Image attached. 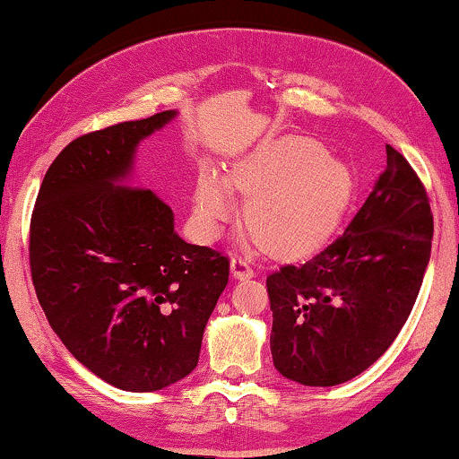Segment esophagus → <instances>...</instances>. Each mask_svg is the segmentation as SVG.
<instances>
[{
    "label": "esophagus",
    "mask_w": 459,
    "mask_h": 459,
    "mask_svg": "<svg viewBox=\"0 0 459 459\" xmlns=\"http://www.w3.org/2000/svg\"><path fill=\"white\" fill-rule=\"evenodd\" d=\"M230 272L234 275L236 280H250L255 275L253 267L248 265L247 259H242V256H234L230 263Z\"/></svg>",
    "instance_id": "esophagus-1"
}]
</instances>
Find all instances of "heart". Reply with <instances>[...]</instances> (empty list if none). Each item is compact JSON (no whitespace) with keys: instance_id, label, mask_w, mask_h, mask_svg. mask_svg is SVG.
<instances>
[{"instance_id":"b5f03b06","label":"heart","mask_w":459,"mask_h":459,"mask_svg":"<svg viewBox=\"0 0 459 459\" xmlns=\"http://www.w3.org/2000/svg\"><path fill=\"white\" fill-rule=\"evenodd\" d=\"M231 194L248 198L244 221L275 256H300L322 247L355 196L349 165L309 137H281L238 159L223 175L204 169L194 190V212L206 234L231 212Z\"/></svg>"}]
</instances>
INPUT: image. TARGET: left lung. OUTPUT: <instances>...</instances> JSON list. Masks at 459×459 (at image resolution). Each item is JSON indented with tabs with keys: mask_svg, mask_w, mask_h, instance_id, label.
<instances>
[{
	"mask_svg": "<svg viewBox=\"0 0 459 459\" xmlns=\"http://www.w3.org/2000/svg\"><path fill=\"white\" fill-rule=\"evenodd\" d=\"M422 181L397 150L342 236L305 265L267 278L273 366L305 386L342 385L391 347L430 261Z\"/></svg>",
	"mask_w": 459,
	"mask_h": 459,
	"instance_id": "left-lung-1",
	"label": "left lung"
}]
</instances>
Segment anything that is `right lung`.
<instances>
[{
  "mask_svg": "<svg viewBox=\"0 0 459 459\" xmlns=\"http://www.w3.org/2000/svg\"><path fill=\"white\" fill-rule=\"evenodd\" d=\"M178 110L77 137L56 156L30 217V275L52 330L108 385L152 393L198 366L230 263L181 240L171 206L127 186L135 152Z\"/></svg>",
  "mask_w": 459,
  "mask_h": 459,
  "instance_id": "1",
  "label": "right lung"
}]
</instances>
